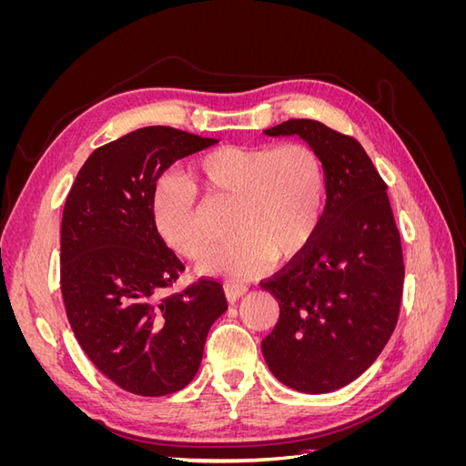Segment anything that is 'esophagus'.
Masks as SVG:
<instances>
[{
  "label": "esophagus",
  "mask_w": 466,
  "mask_h": 466,
  "mask_svg": "<svg viewBox=\"0 0 466 466\" xmlns=\"http://www.w3.org/2000/svg\"><path fill=\"white\" fill-rule=\"evenodd\" d=\"M223 289H225V298H228V301H237L238 298H243V295L248 291V288L245 284H238V281H225L223 284Z\"/></svg>",
  "instance_id": "obj_1"
}]
</instances>
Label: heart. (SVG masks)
Listing matches in <instances>:
<instances>
[{"mask_svg": "<svg viewBox=\"0 0 466 466\" xmlns=\"http://www.w3.org/2000/svg\"><path fill=\"white\" fill-rule=\"evenodd\" d=\"M196 185L233 200V235L204 257L200 268L208 274L248 278L262 272L274 257L286 260L299 255L313 243L324 216L327 178L313 147H218L192 163L190 177L168 173L153 190L155 228L185 258H198L208 247Z\"/></svg>", "mask_w": 466, "mask_h": 466, "instance_id": "b5f03b06", "label": "heart"}]
</instances>
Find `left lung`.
I'll use <instances>...</instances> for the list:
<instances>
[{
  "instance_id": "left-lung-1",
  "label": "left lung",
  "mask_w": 466,
  "mask_h": 466,
  "mask_svg": "<svg viewBox=\"0 0 466 466\" xmlns=\"http://www.w3.org/2000/svg\"><path fill=\"white\" fill-rule=\"evenodd\" d=\"M266 136H299L322 161L327 206L313 243L262 288L279 303L262 340L279 383L320 394L358 379L397 327L404 262L387 185L358 139L317 120H288Z\"/></svg>"
}]
</instances>
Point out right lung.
I'll use <instances>...</instances> for the list:
<instances>
[{"label": "right lung", "mask_w": 466, "mask_h": 466, "mask_svg": "<svg viewBox=\"0 0 466 466\" xmlns=\"http://www.w3.org/2000/svg\"><path fill=\"white\" fill-rule=\"evenodd\" d=\"M216 142L168 126L126 134L89 155L64 206L67 320L96 370L139 397L185 389L198 373L211 324L228 311L216 279L161 298L185 266L151 211L167 168Z\"/></svg>", "instance_id": "right-lung-1"}]
</instances>
